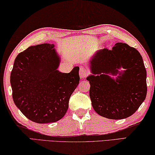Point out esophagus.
Masks as SVG:
<instances>
[{"label": "esophagus", "mask_w": 155, "mask_h": 155, "mask_svg": "<svg viewBox=\"0 0 155 155\" xmlns=\"http://www.w3.org/2000/svg\"><path fill=\"white\" fill-rule=\"evenodd\" d=\"M88 73H89V71H88V70L86 67H81L80 68L79 75H80V77L81 79H82V78H84L87 77V75L88 74Z\"/></svg>", "instance_id": "obj_1"}]
</instances>
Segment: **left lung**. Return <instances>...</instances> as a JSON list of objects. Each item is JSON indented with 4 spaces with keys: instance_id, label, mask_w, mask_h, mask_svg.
I'll return each instance as SVG.
<instances>
[{
    "instance_id": "obj_1",
    "label": "left lung",
    "mask_w": 155,
    "mask_h": 155,
    "mask_svg": "<svg viewBox=\"0 0 155 155\" xmlns=\"http://www.w3.org/2000/svg\"><path fill=\"white\" fill-rule=\"evenodd\" d=\"M89 63L92 74L87 80L95 112L110 120L125 119L135 113L147 93L146 70L138 51L117 42L110 50L97 51Z\"/></svg>"
}]
</instances>
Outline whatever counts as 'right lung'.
Wrapping results in <instances>:
<instances>
[{"instance_id": "obj_1", "label": "right lung", "mask_w": 155, "mask_h": 155, "mask_svg": "<svg viewBox=\"0 0 155 155\" xmlns=\"http://www.w3.org/2000/svg\"><path fill=\"white\" fill-rule=\"evenodd\" d=\"M54 47L45 43L28 47L17 55L10 76L14 104L38 124L61 120L79 84V67L68 73L58 70L60 57Z\"/></svg>"}]
</instances>
